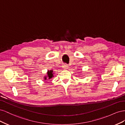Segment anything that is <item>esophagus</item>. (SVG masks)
Segmentation results:
<instances>
[{
  "label": "esophagus",
  "mask_w": 125,
  "mask_h": 125,
  "mask_svg": "<svg viewBox=\"0 0 125 125\" xmlns=\"http://www.w3.org/2000/svg\"><path fill=\"white\" fill-rule=\"evenodd\" d=\"M68 68H69V66H68V65H67V64H64V65H62V68L63 69L67 70V69H68Z\"/></svg>",
  "instance_id": "34e87169"
}]
</instances>
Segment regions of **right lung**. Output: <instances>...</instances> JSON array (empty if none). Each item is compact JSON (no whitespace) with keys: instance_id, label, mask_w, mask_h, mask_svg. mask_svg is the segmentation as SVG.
I'll use <instances>...</instances> for the list:
<instances>
[{"instance_id":"right-lung-1","label":"right lung","mask_w":125,"mask_h":125,"mask_svg":"<svg viewBox=\"0 0 125 125\" xmlns=\"http://www.w3.org/2000/svg\"><path fill=\"white\" fill-rule=\"evenodd\" d=\"M53 71L52 70H48L47 71V76H45L44 77V80H46L47 79H52V77H54V75H53Z\"/></svg>"}]
</instances>
